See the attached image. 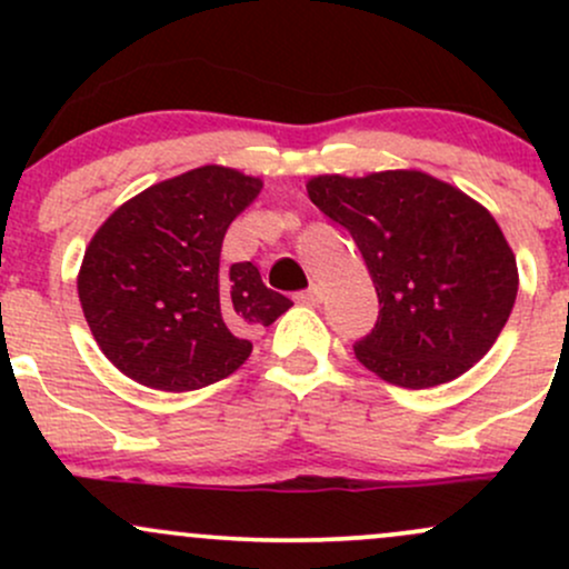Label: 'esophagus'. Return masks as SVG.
Here are the masks:
<instances>
[{"instance_id":"esophagus-1","label":"esophagus","mask_w":569,"mask_h":569,"mask_svg":"<svg viewBox=\"0 0 569 569\" xmlns=\"http://www.w3.org/2000/svg\"><path fill=\"white\" fill-rule=\"evenodd\" d=\"M297 302H299V305H318V302H321V286L312 283L310 289L299 291V293H297Z\"/></svg>"}]
</instances>
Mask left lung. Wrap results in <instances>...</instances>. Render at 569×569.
<instances>
[{
    "mask_svg": "<svg viewBox=\"0 0 569 569\" xmlns=\"http://www.w3.org/2000/svg\"><path fill=\"white\" fill-rule=\"evenodd\" d=\"M307 194L352 234L380 299L356 358L385 382H452L487 356L511 316L519 270L492 213L422 171L326 173Z\"/></svg>",
    "mask_w": 569,
    "mask_h": 569,
    "instance_id": "left-lung-1",
    "label": "left lung"
}]
</instances>
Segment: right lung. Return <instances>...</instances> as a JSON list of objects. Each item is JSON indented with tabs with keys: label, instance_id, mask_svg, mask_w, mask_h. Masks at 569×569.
Here are the masks:
<instances>
[{
	"label": "right lung",
	"instance_id": "obj_1",
	"mask_svg": "<svg viewBox=\"0 0 569 569\" xmlns=\"http://www.w3.org/2000/svg\"><path fill=\"white\" fill-rule=\"evenodd\" d=\"M262 179L202 166L122 202L84 248L77 291L98 348L166 393L206 388L246 363L248 331L293 305L251 262L219 270L232 219Z\"/></svg>",
	"mask_w": 569,
	"mask_h": 569
}]
</instances>
